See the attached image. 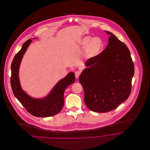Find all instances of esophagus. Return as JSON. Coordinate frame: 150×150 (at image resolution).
<instances>
[{"label":"esophagus","instance_id":"34e87169","mask_svg":"<svg viewBox=\"0 0 150 150\" xmlns=\"http://www.w3.org/2000/svg\"><path fill=\"white\" fill-rule=\"evenodd\" d=\"M80 75V72L79 71H76L75 72V76L76 78L78 79Z\"/></svg>","mask_w":150,"mask_h":150}]
</instances>
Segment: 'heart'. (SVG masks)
Here are the masks:
<instances>
[{
	"instance_id": "obj_1",
	"label": "heart",
	"mask_w": 150,
	"mask_h": 150,
	"mask_svg": "<svg viewBox=\"0 0 150 150\" xmlns=\"http://www.w3.org/2000/svg\"><path fill=\"white\" fill-rule=\"evenodd\" d=\"M80 44L83 46L86 45L84 54L87 58H93L98 56L102 52L103 48V43L100 38H92L89 36L84 37L81 40Z\"/></svg>"
}]
</instances>
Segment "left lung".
Listing matches in <instances>:
<instances>
[{"instance_id":"obj_1","label":"left lung","mask_w":150,"mask_h":150,"mask_svg":"<svg viewBox=\"0 0 150 150\" xmlns=\"http://www.w3.org/2000/svg\"><path fill=\"white\" fill-rule=\"evenodd\" d=\"M106 48L89 58L79 80L84 91V102L91 110L106 112L128 99L132 90L134 64L127 45L111 33Z\"/></svg>"}]
</instances>
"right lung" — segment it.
I'll use <instances>...</instances> for the list:
<instances>
[{
  "mask_svg": "<svg viewBox=\"0 0 150 150\" xmlns=\"http://www.w3.org/2000/svg\"><path fill=\"white\" fill-rule=\"evenodd\" d=\"M31 42V39L23 44L21 50L14 56L11 64V84L14 96L30 114L36 117H50L59 113L64 104L65 89L75 81L74 72H70L60 80L45 98L34 99L25 93L21 89L18 78L20 64L25 52Z\"/></svg>",
  "mask_w": 150,
  "mask_h": 150,
  "instance_id": "right-lung-1",
  "label": "right lung"
}]
</instances>
